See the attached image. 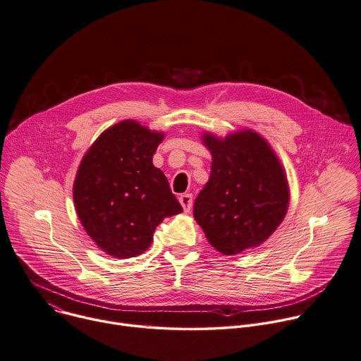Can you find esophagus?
Segmentation results:
<instances>
[{
	"mask_svg": "<svg viewBox=\"0 0 361 361\" xmlns=\"http://www.w3.org/2000/svg\"><path fill=\"white\" fill-rule=\"evenodd\" d=\"M180 202H181V205H183V208H184V211L185 212H190V209H191V207H192V195L191 194H183V195H180Z\"/></svg>",
	"mask_w": 361,
	"mask_h": 361,
	"instance_id": "1",
	"label": "esophagus"
}]
</instances>
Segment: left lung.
I'll return each mask as SVG.
<instances>
[{
	"label": "left lung",
	"mask_w": 361,
	"mask_h": 361,
	"mask_svg": "<svg viewBox=\"0 0 361 361\" xmlns=\"http://www.w3.org/2000/svg\"><path fill=\"white\" fill-rule=\"evenodd\" d=\"M212 154L208 183L194 202V218L208 243L224 255L265 243L283 221L289 185L268 142L245 129L218 139L202 135Z\"/></svg>",
	"instance_id": "8db88e82"
}]
</instances>
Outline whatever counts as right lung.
Returning <instances> with one entry per match:
<instances>
[{"mask_svg": "<svg viewBox=\"0 0 361 361\" xmlns=\"http://www.w3.org/2000/svg\"><path fill=\"white\" fill-rule=\"evenodd\" d=\"M164 135L135 120L104 130L83 156L73 202L87 235L107 255L132 258L153 243L156 226L183 211L153 156Z\"/></svg>", "mask_w": 361, "mask_h": 361, "instance_id": "add662e5", "label": "right lung"}]
</instances>
